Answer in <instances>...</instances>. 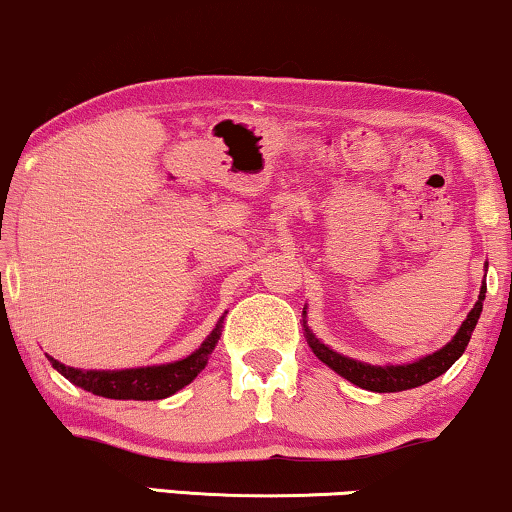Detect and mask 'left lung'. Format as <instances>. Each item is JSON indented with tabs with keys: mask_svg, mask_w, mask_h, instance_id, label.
<instances>
[{
	"mask_svg": "<svg viewBox=\"0 0 512 512\" xmlns=\"http://www.w3.org/2000/svg\"><path fill=\"white\" fill-rule=\"evenodd\" d=\"M489 265L484 263V270ZM484 294H487V272H484V282L480 287V296H477V303L473 305L466 320L461 322L459 331L451 336V341L447 345H442L440 350L430 353L426 357H418L414 362H404V364H369V362H360L353 360V357L336 353L334 348H329L327 343H322L313 331L308 329V322H305V313L303 308V331H305V341H308L310 350H313L315 357L320 362L327 364L329 369H334L338 376H343L345 381L355 383L357 388L371 390V393H400V390H409V388H418L423 383L433 381V378L442 376L451 364H454L466 350V345L473 336L475 324L482 315V303H484Z\"/></svg>",
	"mask_w": 512,
	"mask_h": 512,
	"instance_id": "left-lung-1",
	"label": "left lung"
}]
</instances>
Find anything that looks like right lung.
<instances>
[{"label":"right lung","instance_id":"add662e5","mask_svg":"<svg viewBox=\"0 0 512 512\" xmlns=\"http://www.w3.org/2000/svg\"><path fill=\"white\" fill-rule=\"evenodd\" d=\"M225 317V313H223ZM223 317L218 320L214 331L204 338L202 345L188 357L167 364H152V367H134V369H75L65 367L63 362L53 360L49 355L51 367L58 374L75 383L77 388L89 390L98 397L108 400H164V397L178 393L197 378L199 371L207 367L211 353H214L218 338L223 331Z\"/></svg>","mask_w":512,"mask_h":512}]
</instances>
